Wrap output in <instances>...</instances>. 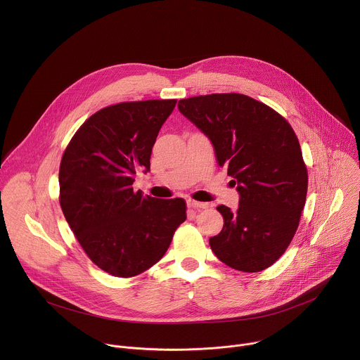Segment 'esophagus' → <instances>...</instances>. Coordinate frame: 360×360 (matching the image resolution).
<instances>
[{
	"label": "esophagus",
	"mask_w": 360,
	"mask_h": 360,
	"mask_svg": "<svg viewBox=\"0 0 360 360\" xmlns=\"http://www.w3.org/2000/svg\"><path fill=\"white\" fill-rule=\"evenodd\" d=\"M186 203H188L189 208H193V210H205V208H208V203L198 202V200H193V199H188Z\"/></svg>",
	"instance_id": "1"
}]
</instances>
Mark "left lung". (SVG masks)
<instances>
[{
  "instance_id": "obj_1",
  "label": "left lung",
  "mask_w": 360,
  "mask_h": 360,
  "mask_svg": "<svg viewBox=\"0 0 360 360\" xmlns=\"http://www.w3.org/2000/svg\"><path fill=\"white\" fill-rule=\"evenodd\" d=\"M178 110L208 136L239 193L236 211L218 207L224 228L210 239L212 252L236 271L269 268L289 246L306 200L307 171L292 127L242 94L181 99Z\"/></svg>"
}]
</instances>
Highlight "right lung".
Returning <instances> with one entry per match:
<instances>
[{
    "instance_id": "add662e5",
    "label": "right lung",
    "mask_w": 360,
    "mask_h": 360,
    "mask_svg": "<svg viewBox=\"0 0 360 360\" xmlns=\"http://www.w3.org/2000/svg\"><path fill=\"white\" fill-rule=\"evenodd\" d=\"M176 99L102 108L68 143L60 165V203L89 259L118 278L155 265L186 219L182 198L134 192L135 174L150 169V152Z\"/></svg>"
}]
</instances>
